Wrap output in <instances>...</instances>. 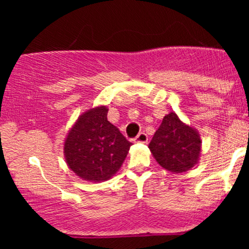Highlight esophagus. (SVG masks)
<instances>
[{
	"label": "esophagus",
	"instance_id": "1",
	"mask_svg": "<svg viewBox=\"0 0 249 249\" xmlns=\"http://www.w3.org/2000/svg\"><path fill=\"white\" fill-rule=\"evenodd\" d=\"M147 142V134L145 132H141L138 136L134 138V142H141V144H144V142Z\"/></svg>",
	"mask_w": 249,
	"mask_h": 249
}]
</instances>
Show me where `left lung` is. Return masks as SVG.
<instances>
[{
  "instance_id": "8db88e82",
  "label": "left lung",
  "mask_w": 249,
  "mask_h": 249,
  "mask_svg": "<svg viewBox=\"0 0 249 249\" xmlns=\"http://www.w3.org/2000/svg\"><path fill=\"white\" fill-rule=\"evenodd\" d=\"M148 147L161 167L181 173L196 164L201 141L192 127L185 125L176 113L171 112L164 117Z\"/></svg>"
}]
</instances>
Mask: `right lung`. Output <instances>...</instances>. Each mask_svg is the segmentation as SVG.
<instances>
[{"label":"right lung","mask_w":249,"mask_h":249,"mask_svg":"<svg viewBox=\"0 0 249 249\" xmlns=\"http://www.w3.org/2000/svg\"><path fill=\"white\" fill-rule=\"evenodd\" d=\"M132 142L107 121V107L91 108L79 117L64 144L68 165L90 181L110 179L126 158Z\"/></svg>","instance_id":"add662e5"}]
</instances>
